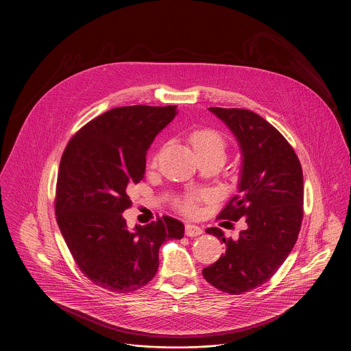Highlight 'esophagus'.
<instances>
[{
	"label": "esophagus",
	"instance_id": "1",
	"mask_svg": "<svg viewBox=\"0 0 351 351\" xmlns=\"http://www.w3.org/2000/svg\"><path fill=\"white\" fill-rule=\"evenodd\" d=\"M203 232V230L199 226L195 224H186V235L187 237H197Z\"/></svg>",
	"mask_w": 351,
	"mask_h": 351
}]
</instances>
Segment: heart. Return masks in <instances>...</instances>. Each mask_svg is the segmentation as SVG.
Segmentation results:
<instances>
[{"mask_svg": "<svg viewBox=\"0 0 351 351\" xmlns=\"http://www.w3.org/2000/svg\"><path fill=\"white\" fill-rule=\"evenodd\" d=\"M189 143L192 144L193 149L196 151L200 159L216 158V159H220L221 162L224 160L227 141H226V137L217 130L210 128V127L196 128L189 134ZM156 162H158V155L152 158L151 167H155ZM204 197L206 196L202 192H189L176 202V208L186 215H195L199 210L200 202L204 200Z\"/></svg>", "mask_w": 351, "mask_h": 351, "instance_id": "b5f03b06", "label": "heart"}]
</instances>
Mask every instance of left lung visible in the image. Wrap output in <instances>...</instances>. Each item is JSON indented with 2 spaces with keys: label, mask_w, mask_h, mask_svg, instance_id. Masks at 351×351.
<instances>
[{
  "label": "left lung",
  "mask_w": 351,
  "mask_h": 351,
  "mask_svg": "<svg viewBox=\"0 0 351 351\" xmlns=\"http://www.w3.org/2000/svg\"><path fill=\"white\" fill-rule=\"evenodd\" d=\"M237 136L243 154L239 192L217 219L228 228L242 219L245 228L237 239L220 228L208 234L226 244V252L203 269L215 289L239 295L270 280L294 244L303 219V173L294 148L269 121L252 110L210 108Z\"/></svg>",
  "instance_id": "left-lung-1"
}]
</instances>
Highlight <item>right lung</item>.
Wrapping results in <instances>:
<instances>
[{
  "instance_id": "right-lung-1",
  "label": "right lung",
  "mask_w": 351,
  "mask_h": 351,
  "mask_svg": "<svg viewBox=\"0 0 351 351\" xmlns=\"http://www.w3.org/2000/svg\"><path fill=\"white\" fill-rule=\"evenodd\" d=\"M176 114L175 106L113 108L86 123L61 156L54 213L81 272L112 293H132L156 275L159 248L182 239L184 224L171 216L128 230V186L144 178L145 154Z\"/></svg>"
}]
</instances>
